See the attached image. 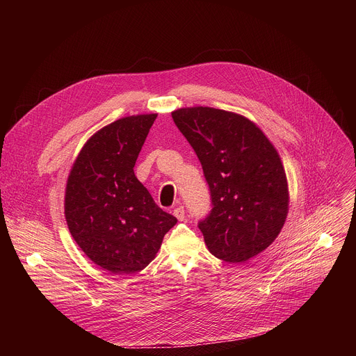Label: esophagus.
Wrapping results in <instances>:
<instances>
[{
  "label": "esophagus",
  "instance_id": "1",
  "mask_svg": "<svg viewBox=\"0 0 356 356\" xmlns=\"http://www.w3.org/2000/svg\"><path fill=\"white\" fill-rule=\"evenodd\" d=\"M173 216L179 220V221H183L186 218V213H184V207L183 206H177L175 210H173Z\"/></svg>",
  "mask_w": 356,
  "mask_h": 356
}]
</instances>
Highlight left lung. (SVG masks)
Returning a JSON list of instances; mask_svg holds the SVG:
<instances>
[{
  "instance_id": "8db88e82",
  "label": "left lung",
  "mask_w": 356,
  "mask_h": 356,
  "mask_svg": "<svg viewBox=\"0 0 356 356\" xmlns=\"http://www.w3.org/2000/svg\"><path fill=\"white\" fill-rule=\"evenodd\" d=\"M202 166L213 210L198 224L213 255L243 264L280 234L289 213L283 163L262 129L243 115L187 107L172 113Z\"/></svg>"
}]
</instances>
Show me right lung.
I'll list each match as a JSON object with an SVG mask.
<instances>
[{
  "label": "right lung",
  "instance_id": "add662e5",
  "mask_svg": "<svg viewBox=\"0 0 356 356\" xmlns=\"http://www.w3.org/2000/svg\"><path fill=\"white\" fill-rule=\"evenodd\" d=\"M156 117L129 115L97 131L81 147L67 177L69 231L90 261L114 275L145 269L177 222L156 206L134 173Z\"/></svg>",
  "mask_w": 356,
  "mask_h": 356
}]
</instances>
